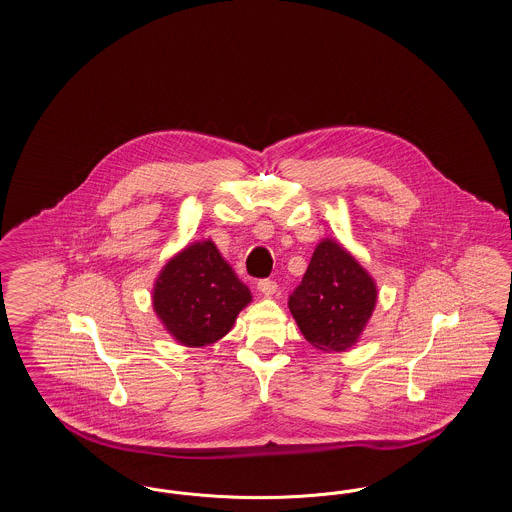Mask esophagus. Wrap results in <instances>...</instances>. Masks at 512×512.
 Here are the masks:
<instances>
[{"label":"esophagus","mask_w":512,"mask_h":512,"mask_svg":"<svg viewBox=\"0 0 512 512\" xmlns=\"http://www.w3.org/2000/svg\"><path fill=\"white\" fill-rule=\"evenodd\" d=\"M257 290L263 293V295H267V297H272L274 293L278 292V284L274 282V280H259L257 282Z\"/></svg>","instance_id":"1"}]
</instances>
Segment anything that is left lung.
Returning <instances> with one entry per match:
<instances>
[{
	"mask_svg": "<svg viewBox=\"0 0 512 512\" xmlns=\"http://www.w3.org/2000/svg\"><path fill=\"white\" fill-rule=\"evenodd\" d=\"M376 301L368 270L338 240L324 238L288 305L305 340L324 353H341L361 340Z\"/></svg>",
	"mask_w": 512,
	"mask_h": 512,
	"instance_id": "left-lung-1",
	"label": "left lung"
}]
</instances>
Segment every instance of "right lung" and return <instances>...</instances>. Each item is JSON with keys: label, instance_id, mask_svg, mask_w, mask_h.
Returning <instances> with one entry per match:
<instances>
[{"label": "right lung", "instance_id": "right-lung-1", "mask_svg": "<svg viewBox=\"0 0 512 512\" xmlns=\"http://www.w3.org/2000/svg\"><path fill=\"white\" fill-rule=\"evenodd\" d=\"M251 299L213 240L188 244L172 255L151 292L163 328L186 347H205L224 338Z\"/></svg>", "mask_w": 512, "mask_h": 512}]
</instances>
